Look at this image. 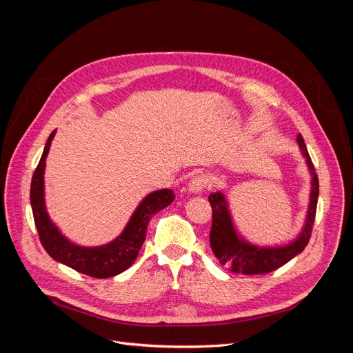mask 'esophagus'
<instances>
[{"label":"esophagus","mask_w":353,"mask_h":353,"mask_svg":"<svg viewBox=\"0 0 353 353\" xmlns=\"http://www.w3.org/2000/svg\"><path fill=\"white\" fill-rule=\"evenodd\" d=\"M208 187V179L203 176V175H197V176H194L193 179L190 181V184H188V190H190V193H193V194H200L203 190H205Z\"/></svg>","instance_id":"esophagus-1"}]
</instances>
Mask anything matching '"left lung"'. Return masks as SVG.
<instances>
[{
    "mask_svg": "<svg viewBox=\"0 0 353 353\" xmlns=\"http://www.w3.org/2000/svg\"><path fill=\"white\" fill-rule=\"evenodd\" d=\"M297 144L301 152L306 159V165L312 175V188H311V201L305 225L302 232L292 243L279 245V248H259L248 241H244L234 228V223L230 215V209L227 205L225 196L221 191L212 193L209 201L212 206V228H210V248L215 253L221 265H225L231 272L253 275V274H266L279 270L280 266L292 261L296 254L303 252L307 245L315 221L316 203L319 196V183L315 174V168L311 157H309L307 148L302 135H297Z\"/></svg>",
    "mask_w": 353,
    "mask_h": 353,
    "instance_id": "left-lung-1",
    "label": "left lung"
}]
</instances>
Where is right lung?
Masks as SVG:
<instances>
[{
  "label": "right lung",
  "mask_w": 353,
  "mask_h": 353,
  "mask_svg": "<svg viewBox=\"0 0 353 353\" xmlns=\"http://www.w3.org/2000/svg\"><path fill=\"white\" fill-rule=\"evenodd\" d=\"M56 131H52L46 143L44 153L35 169L30 183V205L34 213L35 227L39 234L41 244L52 259L68 265L69 268L82 272L94 279H109L125 270L135 262L138 252L145 240L147 225L153 215L165 209L174 201L175 194L172 190H157L148 194L131 216L122 234L113 241L99 245V248H83L69 241L59 228L51 222L44 200V170L46 159L50 150L52 138Z\"/></svg>",
  "instance_id": "obj_1"
}]
</instances>
